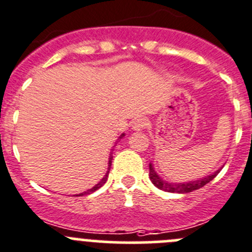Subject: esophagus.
Segmentation results:
<instances>
[{"label":"esophagus","instance_id":"obj_1","mask_svg":"<svg viewBox=\"0 0 252 252\" xmlns=\"http://www.w3.org/2000/svg\"><path fill=\"white\" fill-rule=\"evenodd\" d=\"M146 126H148V121H146V118H138L133 122V126H133L134 130L140 131L143 130V129H145Z\"/></svg>","mask_w":252,"mask_h":252}]
</instances>
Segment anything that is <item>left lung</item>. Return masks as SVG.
<instances>
[{
	"label": "left lung",
	"mask_w": 252,
	"mask_h": 252,
	"mask_svg": "<svg viewBox=\"0 0 252 252\" xmlns=\"http://www.w3.org/2000/svg\"><path fill=\"white\" fill-rule=\"evenodd\" d=\"M149 168H150V180L151 182L154 183L155 187H158V189H162L165 192H171V193H189V192H193L196 189H199L202 188L203 186H206L207 183L211 182L219 172H220V168L217 170L216 172L212 173L211 176H207V177L201 178V180H196V181H189V182H186V183H170L167 181L162 180L158 173L155 172L154 170V166L149 165Z\"/></svg>",
	"instance_id": "8db88e82"
}]
</instances>
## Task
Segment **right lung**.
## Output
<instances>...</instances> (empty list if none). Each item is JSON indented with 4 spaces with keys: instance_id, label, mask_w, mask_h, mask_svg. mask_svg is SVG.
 Instances as JSON below:
<instances>
[{
    "instance_id": "add662e5",
    "label": "right lung",
    "mask_w": 252,
    "mask_h": 252,
    "mask_svg": "<svg viewBox=\"0 0 252 252\" xmlns=\"http://www.w3.org/2000/svg\"><path fill=\"white\" fill-rule=\"evenodd\" d=\"M124 136V134H122L121 136H119V139L121 138H123ZM112 158H113V156H112V153L109 154V162H108V171H107V173H106V176H104L103 178H102L101 181H99L98 183H97L96 186H94V187H92L91 189H89V191L87 192H84V193H80L79 196H84V194H90V193H92V192H94V191H97V189H98V188H101L102 186L104 185V183H106V181H107V177H108V173H109V168H111V165H112Z\"/></svg>"
}]
</instances>
